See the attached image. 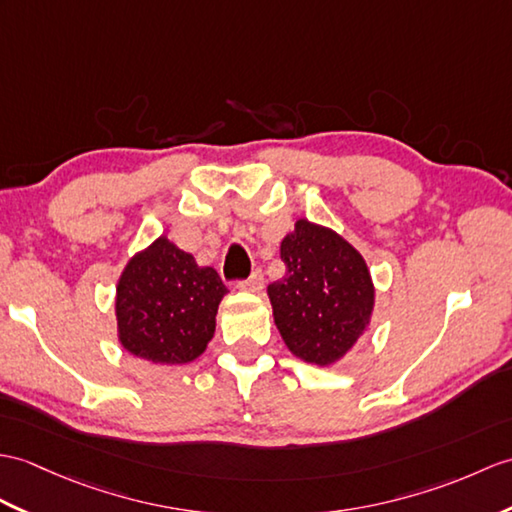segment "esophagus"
I'll return each instance as SVG.
<instances>
[{
    "label": "esophagus",
    "instance_id": "obj_1",
    "mask_svg": "<svg viewBox=\"0 0 512 512\" xmlns=\"http://www.w3.org/2000/svg\"><path fill=\"white\" fill-rule=\"evenodd\" d=\"M261 288H264V275H261V270H255L246 281L237 283V290H242V292L257 294V292H261Z\"/></svg>",
    "mask_w": 512,
    "mask_h": 512
}]
</instances>
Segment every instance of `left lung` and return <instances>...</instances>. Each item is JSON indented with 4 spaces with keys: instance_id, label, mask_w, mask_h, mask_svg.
Masks as SVG:
<instances>
[{
    "instance_id": "left-lung-1",
    "label": "left lung",
    "mask_w": 512,
    "mask_h": 512,
    "mask_svg": "<svg viewBox=\"0 0 512 512\" xmlns=\"http://www.w3.org/2000/svg\"><path fill=\"white\" fill-rule=\"evenodd\" d=\"M285 275L268 285L275 325L292 355L331 366L368 327L375 285L364 257L334 229L296 220L281 240Z\"/></svg>"
}]
</instances>
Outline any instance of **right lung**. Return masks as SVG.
Listing matches in <instances>:
<instances>
[{
    "label": "right lung",
    "instance_id": "add662e5",
    "mask_svg": "<svg viewBox=\"0 0 512 512\" xmlns=\"http://www.w3.org/2000/svg\"><path fill=\"white\" fill-rule=\"evenodd\" d=\"M227 292L216 270L198 266L194 255L159 235L128 259L117 279V340L152 364L194 362L216 334Z\"/></svg>",
    "mask_w": 512,
    "mask_h": 512
}]
</instances>
